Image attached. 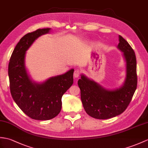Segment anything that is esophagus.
Listing matches in <instances>:
<instances>
[{
    "instance_id": "1",
    "label": "esophagus",
    "mask_w": 148,
    "mask_h": 148,
    "mask_svg": "<svg viewBox=\"0 0 148 148\" xmlns=\"http://www.w3.org/2000/svg\"><path fill=\"white\" fill-rule=\"evenodd\" d=\"M80 74H81L80 70L75 69V70L74 71V77L75 78H77V77H79Z\"/></svg>"
}]
</instances>
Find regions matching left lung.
I'll use <instances>...</instances> for the list:
<instances>
[{
    "label": "left lung",
    "instance_id": "left-lung-1",
    "mask_svg": "<svg viewBox=\"0 0 148 148\" xmlns=\"http://www.w3.org/2000/svg\"><path fill=\"white\" fill-rule=\"evenodd\" d=\"M118 49L123 52L126 63L124 82L119 88L110 90L82 74L77 83L82 105L88 114L95 119H108L121 114L129 105L137 88L136 58L129 43L119 36Z\"/></svg>",
    "mask_w": 148,
    "mask_h": 148
}]
</instances>
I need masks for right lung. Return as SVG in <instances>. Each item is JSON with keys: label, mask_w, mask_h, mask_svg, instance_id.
I'll use <instances>...</instances> for the list:
<instances>
[{"label": "right lung", "mask_w": 148, "mask_h": 148, "mask_svg": "<svg viewBox=\"0 0 148 148\" xmlns=\"http://www.w3.org/2000/svg\"><path fill=\"white\" fill-rule=\"evenodd\" d=\"M50 29H38L22 37L11 55L8 67L13 99L26 115L38 121L56 117L61 110L62 97L73 84V69L43 82L33 81L27 74L26 51L38 38L49 33Z\"/></svg>", "instance_id": "obj_1"}]
</instances>
